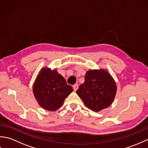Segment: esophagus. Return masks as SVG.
<instances>
[{
	"label": "esophagus",
	"mask_w": 148,
	"mask_h": 148,
	"mask_svg": "<svg viewBox=\"0 0 148 148\" xmlns=\"http://www.w3.org/2000/svg\"><path fill=\"white\" fill-rule=\"evenodd\" d=\"M77 88H78V85H77V84H74V85H73V89H74V91H76V90H77Z\"/></svg>",
	"instance_id": "1"
}]
</instances>
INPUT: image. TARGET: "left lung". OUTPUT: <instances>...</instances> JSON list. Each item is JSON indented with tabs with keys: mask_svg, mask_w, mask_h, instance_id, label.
Returning <instances> with one entry per match:
<instances>
[{
	"mask_svg": "<svg viewBox=\"0 0 148 148\" xmlns=\"http://www.w3.org/2000/svg\"><path fill=\"white\" fill-rule=\"evenodd\" d=\"M117 91L115 81L104 69L89 70L84 76V82L76 93L85 106L98 112L108 108L114 101Z\"/></svg>",
	"mask_w": 148,
	"mask_h": 148,
	"instance_id": "8db88e82",
	"label": "left lung"
}]
</instances>
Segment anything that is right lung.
Instances as JSON below:
<instances>
[{
    "mask_svg": "<svg viewBox=\"0 0 148 148\" xmlns=\"http://www.w3.org/2000/svg\"><path fill=\"white\" fill-rule=\"evenodd\" d=\"M72 91V87L56 69L48 67L40 70L33 86L34 95L39 106L51 111L60 108Z\"/></svg>",
    "mask_w": 148,
    "mask_h": 148,
    "instance_id": "right-lung-1",
    "label": "right lung"
}]
</instances>
